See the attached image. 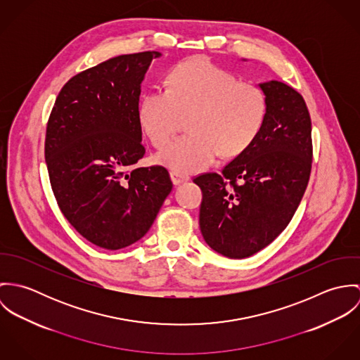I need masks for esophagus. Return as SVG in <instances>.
Returning <instances> with one entry per match:
<instances>
[{"label": "esophagus", "instance_id": "esophagus-1", "mask_svg": "<svg viewBox=\"0 0 360 360\" xmlns=\"http://www.w3.org/2000/svg\"><path fill=\"white\" fill-rule=\"evenodd\" d=\"M170 179L173 181L174 186H179L181 183H186L190 180V176L187 174H183V173H179V172H170Z\"/></svg>", "mask_w": 360, "mask_h": 360}]
</instances>
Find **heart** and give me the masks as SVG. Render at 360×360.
Masks as SVG:
<instances>
[{"instance_id":"b5f03b06","label":"heart","mask_w":360,"mask_h":360,"mask_svg":"<svg viewBox=\"0 0 360 360\" xmlns=\"http://www.w3.org/2000/svg\"><path fill=\"white\" fill-rule=\"evenodd\" d=\"M267 103L252 83L238 82L205 58L179 63L169 89L150 90L139 108V122L155 147H163L188 117L190 134L172 141L156 160L176 172L193 173L223 156L243 154L266 120Z\"/></svg>"}]
</instances>
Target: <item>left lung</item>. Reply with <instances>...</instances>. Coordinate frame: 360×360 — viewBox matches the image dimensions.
I'll use <instances>...</instances> for the list:
<instances>
[{
	"instance_id": "8db88e82",
	"label": "left lung",
	"mask_w": 360,
	"mask_h": 360,
	"mask_svg": "<svg viewBox=\"0 0 360 360\" xmlns=\"http://www.w3.org/2000/svg\"><path fill=\"white\" fill-rule=\"evenodd\" d=\"M259 87L267 112L257 140L221 173L194 179L202 191L204 240L213 251L231 259L257 254L288 226L311 169V122L305 100L277 80Z\"/></svg>"
}]
</instances>
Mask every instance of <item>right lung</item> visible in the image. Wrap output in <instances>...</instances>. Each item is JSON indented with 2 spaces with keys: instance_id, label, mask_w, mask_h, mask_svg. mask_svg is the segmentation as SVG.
I'll use <instances>...</instances> for the list:
<instances>
[{
  "instance_id": "right-lung-1",
  "label": "right lung",
  "mask_w": 360,
  "mask_h": 360,
  "mask_svg": "<svg viewBox=\"0 0 360 360\" xmlns=\"http://www.w3.org/2000/svg\"><path fill=\"white\" fill-rule=\"evenodd\" d=\"M160 52L119 55L73 76L59 91L46 133L52 191L86 240L120 250L143 238L172 191L163 166L146 154L139 122L141 82Z\"/></svg>"
}]
</instances>
